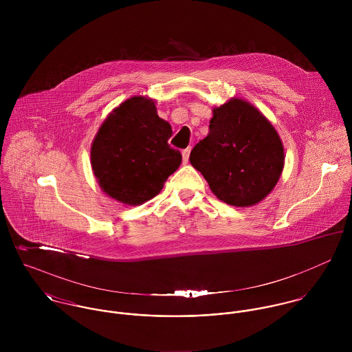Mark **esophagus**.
Listing matches in <instances>:
<instances>
[{"label": "esophagus", "mask_w": 352, "mask_h": 352, "mask_svg": "<svg viewBox=\"0 0 352 352\" xmlns=\"http://www.w3.org/2000/svg\"><path fill=\"white\" fill-rule=\"evenodd\" d=\"M190 153H191V148H187V149H184V151H182V154H183V162H184V164L188 162V160H190Z\"/></svg>", "instance_id": "34e87169"}]
</instances>
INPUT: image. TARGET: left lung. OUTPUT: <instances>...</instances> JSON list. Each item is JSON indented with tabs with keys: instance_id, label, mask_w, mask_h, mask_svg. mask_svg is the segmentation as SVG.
<instances>
[{
	"instance_id": "left-lung-1",
	"label": "left lung",
	"mask_w": 352,
	"mask_h": 352,
	"mask_svg": "<svg viewBox=\"0 0 352 352\" xmlns=\"http://www.w3.org/2000/svg\"><path fill=\"white\" fill-rule=\"evenodd\" d=\"M212 112L210 131L195 145L190 161L218 199L253 206L279 180L285 164L282 141L248 101L232 99Z\"/></svg>"
}]
</instances>
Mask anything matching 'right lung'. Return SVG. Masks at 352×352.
<instances>
[{"label":"right lung","instance_id":"add662e5","mask_svg":"<svg viewBox=\"0 0 352 352\" xmlns=\"http://www.w3.org/2000/svg\"><path fill=\"white\" fill-rule=\"evenodd\" d=\"M172 127L157 115L154 101L135 96L104 120L92 144L91 162L101 190L135 206L151 201L182 164L170 148Z\"/></svg>","mask_w":352,"mask_h":352}]
</instances>
